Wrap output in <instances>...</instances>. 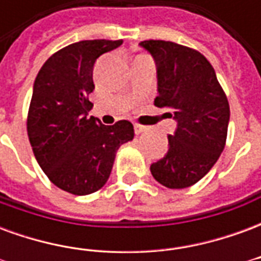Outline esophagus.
Listing matches in <instances>:
<instances>
[{"instance_id": "esophagus-1", "label": "esophagus", "mask_w": 261, "mask_h": 261, "mask_svg": "<svg viewBox=\"0 0 261 261\" xmlns=\"http://www.w3.org/2000/svg\"><path fill=\"white\" fill-rule=\"evenodd\" d=\"M147 130V127H144L141 124H134V131H136V134H141L144 131Z\"/></svg>"}]
</instances>
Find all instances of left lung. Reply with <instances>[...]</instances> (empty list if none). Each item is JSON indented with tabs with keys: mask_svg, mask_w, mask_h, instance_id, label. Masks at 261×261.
Returning a JSON list of instances; mask_svg holds the SVG:
<instances>
[{
	"mask_svg": "<svg viewBox=\"0 0 261 261\" xmlns=\"http://www.w3.org/2000/svg\"><path fill=\"white\" fill-rule=\"evenodd\" d=\"M158 68L153 105L173 110L177 121L169 149L151 165L155 180L169 189H185L202 179L224 151L229 103L213 65L194 48L165 40H144Z\"/></svg>",
	"mask_w": 261,
	"mask_h": 261,
	"instance_id": "left-lung-1",
	"label": "left lung"
}]
</instances>
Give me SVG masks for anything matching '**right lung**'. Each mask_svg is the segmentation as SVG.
<instances>
[{"mask_svg": "<svg viewBox=\"0 0 261 261\" xmlns=\"http://www.w3.org/2000/svg\"><path fill=\"white\" fill-rule=\"evenodd\" d=\"M121 43L97 39L63 47L43 64L33 85L26 121L33 153L50 181L75 196L105 186L116 151L134 138L128 120L105 125L88 117L95 61Z\"/></svg>", "mask_w": 261, "mask_h": 261, "instance_id": "obj_1", "label": "right lung"}]
</instances>
